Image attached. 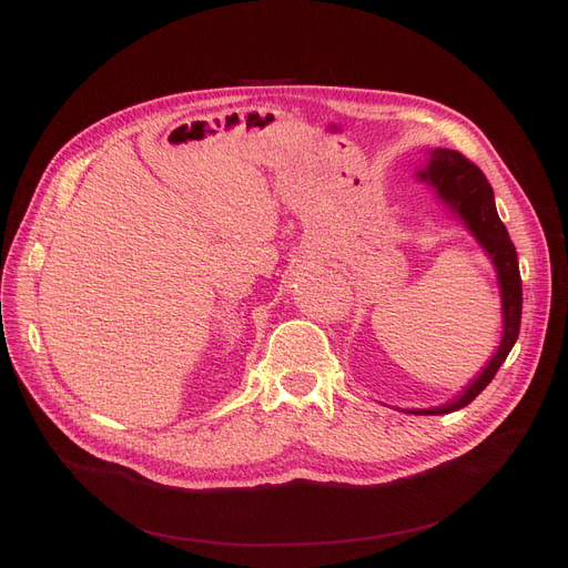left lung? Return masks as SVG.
<instances>
[{
  "mask_svg": "<svg viewBox=\"0 0 568 568\" xmlns=\"http://www.w3.org/2000/svg\"><path fill=\"white\" fill-rule=\"evenodd\" d=\"M416 176L430 189H435L439 200H444L446 206L454 209L467 225V230L474 234L476 242L484 246V251L488 253L497 268V283L501 290L504 332L497 352L493 354V359L481 371V375L469 386H465V392L452 403L433 409H409V414H449L469 405L486 389L506 356H509L511 347L516 345L523 315V281L516 246L497 216L493 189L479 168L467 161L460 152H454V149H435V152H430L426 168L416 172Z\"/></svg>",
  "mask_w": 568,
  "mask_h": 568,
  "instance_id": "obj_1",
  "label": "left lung"
}]
</instances>
